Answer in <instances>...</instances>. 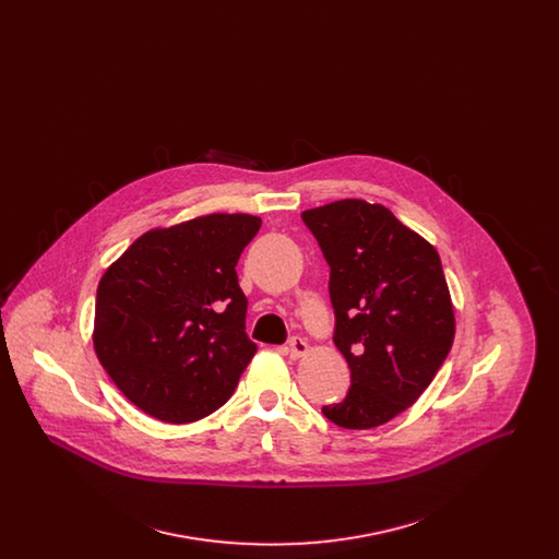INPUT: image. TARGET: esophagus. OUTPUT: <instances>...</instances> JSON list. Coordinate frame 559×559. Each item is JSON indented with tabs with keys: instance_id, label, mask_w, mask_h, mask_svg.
Listing matches in <instances>:
<instances>
[{
	"instance_id": "obj_1",
	"label": "esophagus",
	"mask_w": 559,
	"mask_h": 559,
	"mask_svg": "<svg viewBox=\"0 0 559 559\" xmlns=\"http://www.w3.org/2000/svg\"><path fill=\"white\" fill-rule=\"evenodd\" d=\"M285 352L292 356L293 360H297V358H301V356H306L310 352V346L306 344V340L293 337L292 342L285 347Z\"/></svg>"
}]
</instances>
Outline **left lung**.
<instances>
[{
	"label": "left lung",
	"mask_w": 559,
	"mask_h": 559,
	"mask_svg": "<svg viewBox=\"0 0 559 559\" xmlns=\"http://www.w3.org/2000/svg\"><path fill=\"white\" fill-rule=\"evenodd\" d=\"M301 219L331 267L333 342L352 377L344 402L322 415L346 429L383 426L417 402L451 352L440 255L388 207L362 199L306 210Z\"/></svg>",
	"instance_id": "1"
}]
</instances>
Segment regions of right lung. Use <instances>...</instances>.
<instances>
[{"instance_id":"1","label":"right lung","mask_w":559,"mask_h":559,"mask_svg":"<svg viewBox=\"0 0 559 559\" xmlns=\"http://www.w3.org/2000/svg\"><path fill=\"white\" fill-rule=\"evenodd\" d=\"M260 226L258 215L210 213L153 228L103 274L94 349L142 413L192 424L233 396L258 352L235 266Z\"/></svg>"}]
</instances>
